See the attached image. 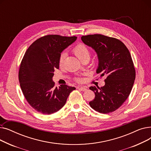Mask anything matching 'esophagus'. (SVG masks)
I'll return each mask as SVG.
<instances>
[{
  "label": "esophagus",
  "mask_w": 151,
  "mask_h": 151,
  "mask_svg": "<svg viewBox=\"0 0 151 151\" xmlns=\"http://www.w3.org/2000/svg\"><path fill=\"white\" fill-rule=\"evenodd\" d=\"M79 89L81 90V91H86L88 89H87L86 87H80V88H79Z\"/></svg>",
  "instance_id": "1"
}]
</instances>
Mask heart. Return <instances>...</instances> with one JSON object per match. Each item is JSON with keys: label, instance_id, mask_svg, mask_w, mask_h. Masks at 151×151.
I'll list each match as a JSON object with an SVG mask.
<instances>
[{"label": "heart", "instance_id": "b5f03b06", "mask_svg": "<svg viewBox=\"0 0 151 151\" xmlns=\"http://www.w3.org/2000/svg\"><path fill=\"white\" fill-rule=\"evenodd\" d=\"M73 52L76 56L81 60L84 59L86 58H89L90 51L85 45L83 43H78L73 47ZM67 56V54L65 52H62L60 54L59 58V65L62 66L64 62L65 59ZM77 82L81 83L83 81V79L81 78H77L75 80Z\"/></svg>", "mask_w": 151, "mask_h": 151}]
</instances>
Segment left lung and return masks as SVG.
Instances as JSON below:
<instances>
[{"instance_id": "8db88e82", "label": "left lung", "mask_w": 151, "mask_h": 151, "mask_svg": "<svg viewBox=\"0 0 151 151\" xmlns=\"http://www.w3.org/2000/svg\"><path fill=\"white\" fill-rule=\"evenodd\" d=\"M82 41L97 53V73L106 76L104 86H91L95 99L89 102L97 111L108 114L119 108L129 96L135 80V68L130 53L119 40L101 34L83 36Z\"/></svg>"}]
</instances>
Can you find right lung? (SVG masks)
<instances>
[{
    "instance_id": "right-lung-1",
    "label": "right lung",
    "mask_w": 151,
    "mask_h": 151,
    "mask_svg": "<svg viewBox=\"0 0 151 151\" xmlns=\"http://www.w3.org/2000/svg\"><path fill=\"white\" fill-rule=\"evenodd\" d=\"M77 37L47 35L37 39L26 51L21 60L18 78L22 92L29 104L37 111L51 114L65 105L76 88L52 81L54 71L59 69L62 51Z\"/></svg>"
}]
</instances>
